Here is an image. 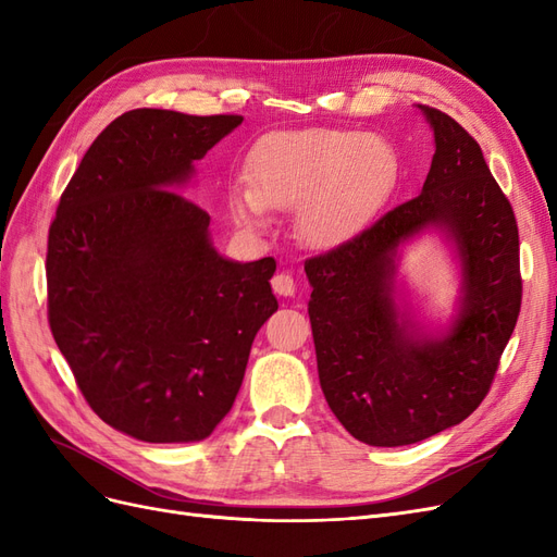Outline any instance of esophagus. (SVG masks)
I'll list each match as a JSON object with an SVG mask.
<instances>
[{
	"label": "esophagus",
	"instance_id": "34e87169",
	"mask_svg": "<svg viewBox=\"0 0 557 557\" xmlns=\"http://www.w3.org/2000/svg\"><path fill=\"white\" fill-rule=\"evenodd\" d=\"M272 288L281 297H293L295 295V281H293V276L288 272H281V274H276L272 278Z\"/></svg>",
	"mask_w": 557,
	"mask_h": 557
}]
</instances>
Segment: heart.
<instances>
[{
    "label": "heart",
    "mask_w": 557,
    "mask_h": 557,
    "mask_svg": "<svg viewBox=\"0 0 557 557\" xmlns=\"http://www.w3.org/2000/svg\"><path fill=\"white\" fill-rule=\"evenodd\" d=\"M248 188L230 193L232 221L267 227L269 209H295V239L309 250H336L372 225L395 193L393 146L356 129L274 132L250 150Z\"/></svg>",
    "instance_id": "obj_1"
}]
</instances>
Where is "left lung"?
I'll return each instance as SVG.
<instances>
[{
	"instance_id": "left-lung-1",
	"label": "left lung",
	"mask_w": 557,
	"mask_h": 557,
	"mask_svg": "<svg viewBox=\"0 0 557 557\" xmlns=\"http://www.w3.org/2000/svg\"><path fill=\"white\" fill-rule=\"evenodd\" d=\"M418 109L434 134L423 190L305 264L320 387L369 446H407L462 423L491 391L520 311L509 199L462 125ZM430 231L451 248L461 278L454 313L434 329L410 313L398 283L400 248Z\"/></svg>"
}]
</instances>
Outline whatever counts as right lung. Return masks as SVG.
I'll list each match as a JSON object with an SVG mask.
<instances>
[{
    "label": "right lung",
    "instance_id": "obj_1",
    "mask_svg": "<svg viewBox=\"0 0 557 557\" xmlns=\"http://www.w3.org/2000/svg\"><path fill=\"white\" fill-rule=\"evenodd\" d=\"M242 115L134 109L99 134L48 232V323L83 397L148 444L201 442L230 413L278 309L274 258L230 260L183 197Z\"/></svg>",
    "mask_w": 557,
    "mask_h": 557
}]
</instances>
